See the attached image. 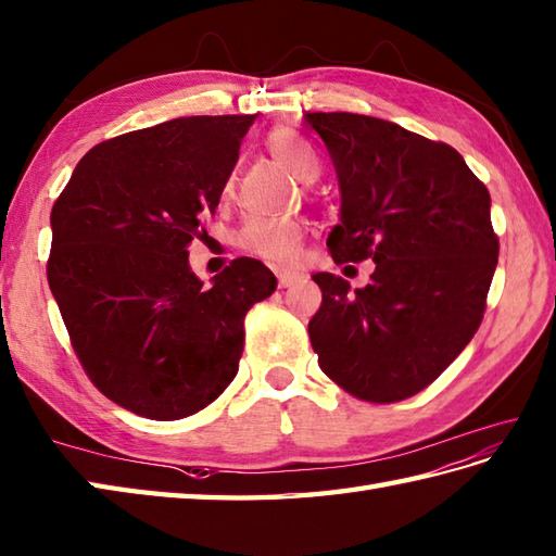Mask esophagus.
<instances>
[{
	"label": "esophagus",
	"mask_w": 556,
	"mask_h": 556,
	"mask_svg": "<svg viewBox=\"0 0 556 556\" xmlns=\"http://www.w3.org/2000/svg\"><path fill=\"white\" fill-rule=\"evenodd\" d=\"M276 276H278V286H280V288L298 286V282H302L304 278H307V276L302 274V270H292V268H278Z\"/></svg>",
	"instance_id": "1"
}]
</instances>
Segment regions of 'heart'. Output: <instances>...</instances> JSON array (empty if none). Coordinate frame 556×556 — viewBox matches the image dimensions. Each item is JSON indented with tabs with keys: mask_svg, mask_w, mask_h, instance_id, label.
<instances>
[{
	"mask_svg": "<svg viewBox=\"0 0 556 556\" xmlns=\"http://www.w3.org/2000/svg\"><path fill=\"white\" fill-rule=\"evenodd\" d=\"M268 149L280 163H286L294 175L304 182L319 175V161H316L309 146L290 139V136H270ZM304 237V225L300 220H266L252 218L244 223L240 232V244L249 252L268 258V262L288 264L300 252Z\"/></svg>",
	"mask_w": 556,
	"mask_h": 556,
	"instance_id": "heart-1",
	"label": "heart"
}]
</instances>
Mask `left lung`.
<instances>
[{"mask_svg": "<svg viewBox=\"0 0 556 556\" xmlns=\"http://www.w3.org/2000/svg\"><path fill=\"white\" fill-rule=\"evenodd\" d=\"M341 187L328 235L336 264L371 258L369 286L314 274L309 321L319 367L369 403L429 387L478 331L500 256L490 191L463 155L399 124L353 112H307Z\"/></svg>", "mask_w": 556, "mask_h": 556, "instance_id": "8db88e82", "label": "left lung"}]
</instances>
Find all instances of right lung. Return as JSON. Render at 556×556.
<instances>
[{"instance_id": "add662e5", "label": "right lung", "mask_w": 556, "mask_h": 556, "mask_svg": "<svg viewBox=\"0 0 556 556\" xmlns=\"http://www.w3.org/2000/svg\"><path fill=\"white\" fill-rule=\"evenodd\" d=\"M254 119L179 117L115 136L54 201L50 290L90 381L124 410L167 422L218 399L240 367L247 312L278 286L242 256L203 288L187 252Z\"/></svg>"}]
</instances>
